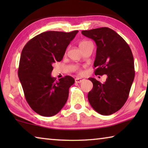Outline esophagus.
Returning <instances> with one entry per match:
<instances>
[{
  "instance_id": "esophagus-1",
  "label": "esophagus",
  "mask_w": 148,
  "mask_h": 148,
  "mask_svg": "<svg viewBox=\"0 0 148 148\" xmlns=\"http://www.w3.org/2000/svg\"><path fill=\"white\" fill-rule=\"evenodd\" d=\"M83 81H84V79L83 78H81V77H76V79H75V82H76V83H81Z\"/></svg>"
}]
</instances>
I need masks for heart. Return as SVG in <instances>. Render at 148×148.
<instances>
[{
    "mask_svg": "<svg viewBox=\"0 0 148 148\" xmlns=\"http://www.w3.org/2000/svg\"><path fill=\"white\" fill-rule=\"evenodd\" d=\"M91 42H90L87 41V40L81 41V42H79V48L82 49H83L84 47H86V46H87V45L89 44H91ZM79 73L81 74L82 72H79Z\"/></svg>",
    "mask_w": 148,
    "mask_h": 148,
    "instance_id": "1",
    "label": "heart"
}]
</instances>
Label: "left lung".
<instances>
[{"label": "left lung", "mask_w": 148, "mask_h": 148, "mask_svg": "<svg viewBox=\"0 0 148 148\" xmlns=\"http://www.w3.org/2000/svg\"><path fill=\"white\" fill-rule=\"evenodd\" d=\"M97 45L94 62L95 75L107 74L104 83L89 77L93 87L88 100L95 111L108 116L118 111L126 102L134 78V58L125 40L108 27L82 31Z\"/></svg>", "instance_id": "left-lung-1"}]
</instances>
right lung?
Instances as JSON below:
<instances>
[{
    "instance_id": "1",
    "label": "right lung",
    "mask_w": 148,
    "mask_h": 148,
    "mask_svg": "<svg viewBox=\"0 0 148 148\" xmlns=\"http://www.w3.org/2000/svg\"><path fill=\"white\" fill-rule=\"evenodd\" d=\"M77 32H42L30 40L22 50L18 76L27 103L40 116H55L67 101L74 79L66 76L56 81L51 76L52 64L62 59Z\"/></svg>"
}]
</instances>
